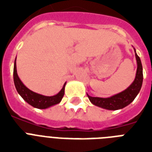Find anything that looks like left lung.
I'll use <instances>...</instances> for the list:
<instances>
[{
  "label": "left lung",
  "instance_id": "8db88e82",
  "mask_svg": "<svg viewBox=\"0 0 152 152\" xmlns=\"http://www.w3.org/2000/svg\"><path fill=\"white\" fill-rule=\"evenodd\" d=\"M135 55L137 58V70L136 78L133 83L126 90L113 95L110 98L104 99V98L91 97L88 95V99L91 103L102 108L106 109V110H116L124 108L134 100L135 98L138 95V93L140 92L142 83H143V68H142L141 61H140L139 56L136 53H135Z\"/></svg>",
  "mask_w": 152,
  "mask_h": 152
}]
</instances>
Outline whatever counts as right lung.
I'll list each match as a JSON object with an SVG mask.
<instances>
[{
    "label": "right lung",
    "instance_id": "add662e5",
    "mask_svg": "<svg viewBox=\"0 0 152 152\" xmlns=\"http://www.w3.org/2000/svg\"><path fill=\"white\" fill-rule=\"evenodd\" d=\"M13 80L15 87L17 90L18 93L20 96L29 103L33 107L38 109H46L50 106H53L55 104L59 103L61 101L62 98L64 95V87L62 88L58 94L53 96H44V95H39L37 93L32 91L26 87L19 78L16 72V63H14V69H13Z\"/></svg>",
    "mask_w": 152,
    "mask_h": 152
}]
</instances>
